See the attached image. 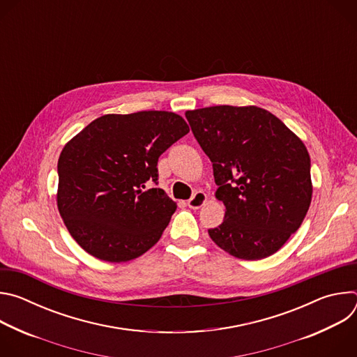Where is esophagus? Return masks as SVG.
Returning <instances> with one entry per match:
<instances>
[{"mask_svg":"<svg viewBox=\"0 0 357 357\" xmlns=\"http://www.w3.org/2000/svg\"><path fill=\"white\" fill-rule=\"evenodd\" d=\"M205 202H206V195L203 193V192H196V193L188 200V206H189L190 209L196 211V209L202 208L203 203H205Z\"/></svg>","mask_w":357,"mask_h":357,"instance_id":"34e87169","label":"esophagus"}]
</instances>
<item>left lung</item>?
<instances>
[{"label":"left lung","mask_w":357,"mask_h":357,"mask_svg":"<svg viewBox=\"0 0 357 357\" xmlns=\"http://www.w3.org/2000/svg\"><path fill=\"white\" fill-rule=\"evenodd\" d=\"M213 165L216 197L226 206L211 238L241 260H261L294 234L311 197V160L303 142L270 112L215 106L186 112Z\"/></svg>","instance_id":"left-lung-1"}]
</instances>
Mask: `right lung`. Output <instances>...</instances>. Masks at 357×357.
<instances>
[{
  "label": "right lung",
  "instance_id": "right-lung-1",
  "mask_svg": "<svg viewBox=\"0 0 357 357\" xmlns=\"http://www.w3.org/2000/svg\"><path fill=\"white\" fill-rule=\"evenodd\" d=\"M189 132L169 112L106 114L61 152L58 209L77 244L91 256L124 263L162 236L176 203L158 185V158Z\"/></svg>",
  "mask_w": 357,
  "mask_h": 357
}]
</instances>
